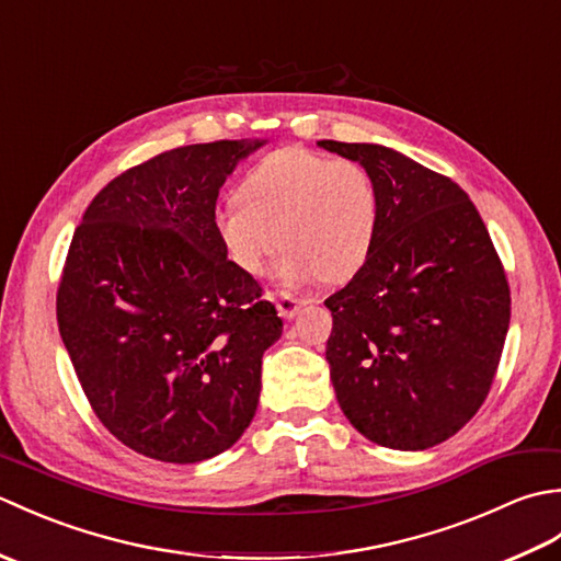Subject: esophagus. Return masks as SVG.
<instances>
[{
	"label": "esophagus",
	"instance_id": "esophagus-1",
	"mask_svg": "<svg viewBox=\"0 0 561 561\" xmlns=\"http://www.w3.org/2000/svg\"><path fill=\"white\" fill-rule=\"evenodd\" d=\"M304 304H306V301H301L299 296H294V294H289V291H282V294L277 296V311H279L282 318H294L296 313L301 311Z\"/></svg>",
	"mask_w": 561,
	"mask_h": 561
}]
</instances>
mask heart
Here are the masks:
<instances>
[{
    "label": "heart",
    "instance_id": "b5f03b06",
    "mask_svg": "<svg viewBox=\"0 0 561 561\" xmlns=\"http://www.w3.org/2000/svg\"><path fill=\"white\" fill-rule=\"evenodd\" d=\"M236 197L211 224L226 257L253 277L279 243L274 279L282 284L347 279L371 255L378 195L359 163L284 147L245 173Z\"/></svg>",
    "mask_w": 561,
    "mask_h": 561
}]
</instances>
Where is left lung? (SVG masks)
I'll list each match as a JSON object with an SVG mask.
<instances>
[{
	"mask_svg": "<svg viewBox=\"0 0 561 561\" xmlns=\"http://www.w3.org/2000/svg\"><path fill=\"white\" fill-rule=\"evenodd\" d=\"M378 195L359 272L325 299V359L350 424L378 446L426 450L480 410L502 359L511 296L486 226L446 175L383 145L318 141Z\"/></svg>",
	"mask_w": 561,
	"mask_h": 561,
	"instance_id": "left-lung-1",
	"label": "left lung"
}]
</instances>
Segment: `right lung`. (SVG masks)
Masks as SVG:
<instances>
[{
  "mask_svg": "<svg viewBox=\"0 0 561 561\" xmlns=\"http://www.w3.org/2000/svg\"><path fill=\"white\" fill-rule=\"evenodd\" d=\"M267 139L171 149L117 175L71 238L57 323L105 428L190 465L243 436L282 318L214 233L219 190Z\"/></svg>",
  "mask_w": 561,
  "mask_h": 561,
  "instance_id": "add662e5",
  "label": "right lung"
}]
</instances>
